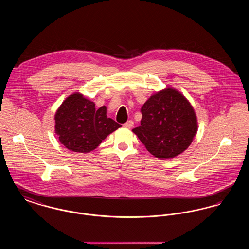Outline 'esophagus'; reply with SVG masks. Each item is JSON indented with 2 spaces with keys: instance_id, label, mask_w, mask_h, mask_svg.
<instances>
[{
  "instance_id": "esophagus-1",
  "label": "esophagus",
  "mask_w": 249,
  "mask_h": 249,
  "mask_svg": "<svg viewBox=\"0 0 249 249\" xmlns=\"http://www.w3.org/2000/svg\"><path fill=\"white\" fill-rule=\"evenodd\" d=\"M123 126H124L125 128H129V129H130V128L133 126V121H132V120H128L126 123L123 124Z\"/></svg>"
}]
</instances>
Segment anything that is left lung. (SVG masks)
<instances>
[{
  "label": "left lung",
  "mask_w": 249,
  "mask_h": 249,
  "mask_svg": "<svg viewBox=\"0 0 249 249\" xmlns=\"http://www.w3.org/2000/svg\"><path fill=\"white\" fill-rule=\"evenodd\" d=\"M141 113V125L132 131L147 151L159 159L181 154L198 130L193 107L172 88L152 95L143 104Z\"/></svg>",
  "instance_id": "1"
}]
</instances>
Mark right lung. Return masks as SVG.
Listing matches in <instances>:
<instances>
[{
  "label": "right lung",
  "mask_w": 249,
  "mask_h": 249,
  "mask_svg": "<svg viewBox=\"0 0 249 249\" xmlns=\"http://www.w3.org/2000/svg\"><path fill=\"white\" fill-rule=\"evenodd\" d=\"M121 125L107 118V107L95 104L80 93L70 95L55 115V131L59 142L73 152L88 153Z\"/></svg>",
  "instance_id": "1"
}]
</instances>
